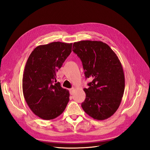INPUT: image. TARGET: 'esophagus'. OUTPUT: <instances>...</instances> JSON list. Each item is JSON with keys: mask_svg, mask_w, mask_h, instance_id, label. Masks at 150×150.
<instances>
[{"mask_svg": "<svg viewBox=\"0 0 150 150\" xmlns=\"http://www.w3.org/2000/svg\"><path fill=\"white\" fill-rule=\"evenodd\" d=\"M74 88H70V89H69V91H70V95H73V93H74Z\"/></svg>", "mask_w": 150, "mask_h": 150, "instance_id": "34e87169", "label": "esophagus"}]
</instances>
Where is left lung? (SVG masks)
Instances as JSON below:
<instances>
[{
    "label": "left lung",
    "instance_id": "obj_1",
    "mask_svg": "<svg viewBox=\"0 0 150 150\" xmlns=\"http://www.w3.org/2000/svg\"><path fill=\"white\" fill-rule=\"evenodd\" d=\"M73 52L82 62L85 78H91L81 107L93 119L103 120L116 112L125 90V76L117 55L101 41L74 42Z\"/></svg>",
    "mask_w": 150,
    "mask_h": 150
}]
</instances>
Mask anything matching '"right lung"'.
<instances>
[{"mask_svg":"<svg viewBox=\"0 0 150 150\" xmlns=\"http://www.w3.org/2000/svg\"><path fill=\"white\" fill-rule=\"evenodd\" d=\"M71 47L72 43L54 42L37 47L28 57L22 79L23 94L32 112L42 119L59 117L69 103V90L59 82L54 83Z\"/></svg>","mask_w":150,"mask_h":150,"instance_id":"1","label":"right lung"}]
</instances>
